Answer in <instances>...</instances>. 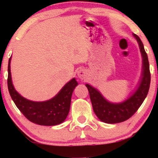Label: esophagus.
<instances>
[{
	"label": "esophagus",
	"instance_id": "1",
	"mask_svg": "<svg viewBox=\"0 0 158 158\" xmlns=\"http://www.w3.org/2000/svg\"><path fill=\"white\" fill-rule=\"evenodd\" d=\"M77 75H78V77H79V78H80L81 79H84L86 77V76H87L86 70H79V71H78Z\"/></svg>",
	"mask_w": 158,
	"mask_h": 158
}]
</instances>
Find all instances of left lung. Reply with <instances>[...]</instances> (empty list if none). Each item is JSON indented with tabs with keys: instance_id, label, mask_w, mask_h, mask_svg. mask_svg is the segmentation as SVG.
I'll list each match as a JSON object with an SVG mask.
<instances>
[{
	"instance_id": "left-lung-1",
	"label": "left lung",
	"mask_w": 158,
	"mask_h": 158,
	"mask_svg": "<svg viewBox=\"0 0 158 158\" xmlns=\"http://www.w3.org/2000/svg\"><path fill=\"white\" fill-rule=\"evenodd\" d=\"M138 42L141 55L143 57V72L140 83L133 95L125 102L118 104L110 103L102 97L96 88L86 84L89 91L94 113L102 122L106 123H118L126 121L136 113L147 96L149 90L151 74L149 70V62L148 56L145 51L143 44L138 35L133 34Z\"/></svg>"
}]
</instances>
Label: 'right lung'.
I'll list each match as a JSON object with an SVG mask.
<instances>
[{
  "label": "right lung",
  "instance_id": "right-lung-1",
  "mask_svg": "<svg viewBox=\"0 0 158 158\" xmlns=\"http://www.w3.org/2000/svg\"><path fill=\"white\" fill-rule=\"evenodd\" d=\"M10 60L8 64L7 85L11 97L20 111L30 122L40 126H56L64 122L70 110L72 94L78 85L76 79L67 83L50 100L33 102L21 97L14 88L11 78Z\"/></svg>",
  "mask_w": 158,
  "mask_h": 158
}]
</instances>
